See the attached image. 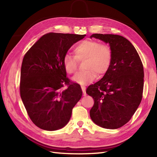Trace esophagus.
Wrapping results in <instances>:
<instances>
[{"instance_id": "esophagus-1", "label": "esophagus", "mask_w": 157, "mask_h": 157, "mask_svg": "<svg viewBox=\"0 0 157 157\" xmlns=\"http://www.w3.org/2000/svg\"><path fill=\"white\" fill-rule=\"evenodd\" d=\"M82 90L83 92V94H84V96H86V88L84 87V86H82Z\"/></svg>"}]
</instances>
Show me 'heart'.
<instances>
[{"label":"heart","instance_id":"heart-1","mask_svg":"<svg viewBox=\"0 0 157 157\" xmlns=\"http://www.w3.org/2000/svg\"><path fill=\"white\" fill-rule=\"evenodd\" d=\"M75 56L65 55L63 67L69 74H73L78 69V61H84L86 71L77 73L72 80L77 84L85 85L90 83L98 75L108 71L112 61V51L110 46L93 40H85L74 48Z\"/></svg>","mask_w":157,"mask_h":157}]
</instances>
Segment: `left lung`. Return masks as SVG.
I'll return each instance as SVG.
<instances>
[{"label":"left lung","mask_w":157,"mask_h":157,"mask_svg":"<svg viewBox=\"0 0 157 157\" xmlns=\"http://www.w3.org/2000/svg\"><path fill=\"white\" fill-rule=\"evenodd\" d=\"M90 38L109 43L112 61L101 80L86 90L94 102L90 115L102 128L117 129L131 119L141 102L144 88L142 63L134 46L121 36L94 34Z\"/></svg>","instance_id":"obj_1"}]
</instances>
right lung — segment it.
<instances>
[{"mask_svg":"<svg viewBox=\"0 0 157 157\" xmlns=\"http://www.w3.org/2000/svg\"><path fill=\"white\" fill-rule=\"evenodd\" d=\"M85 36L48 33L24 55L20 95L29 118L39 128L54 131L63 128L82 98L80 86L66 75L63 58L71 46Z\"/></svg>","mask_w":157,"mask_h":157,"instance_id":"1","label":"right lung"}]
</instances>
